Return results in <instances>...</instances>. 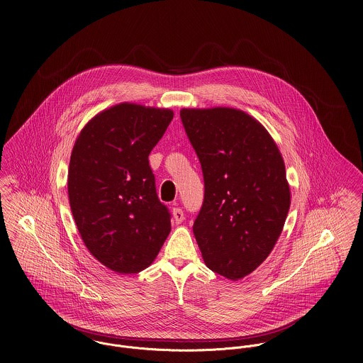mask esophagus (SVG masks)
Wrapping results in <instances>:
<instances>
[{
  "mask_svg": "<svg viewBox=\"0 0 363 363\" xmlns=\"http://www.w3.org/2000/svg\"><path fill=\"white\" fill-rule=\"evenodd\" d=\"M172 213H173V218H174L176 223H182L184 220V212H183L182 208H173Z\"/></svg>",
  "mask_w": 363,
  "mask_h": 363,
  "instance_id": "obj_1",
  "label": "esophagus"
}]
</instances>
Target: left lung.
Wrapping results in <instances>:
<instances>
[{
  "label": "left lung",
  "mask_w": 363,
  "mask_h": 363,
  "mask_svg": "<svg viewBox=\"0 0 363 363\" xmlns=\"http://www.w3.org/2000/svg\"><path fill=\"white\" fill-rule=\"evenodd\" d=\"M204 174L193 232L209 269L232 281L272 252L291 206L282 155L255 117L233 107L182 108Z\"/></svg>",
  "instance_id": "8db88e82"
}]
</instances>
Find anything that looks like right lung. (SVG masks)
<instances>
[{
	"mask_svg": "<svg viewBox=\"0 0 363 363\" xmlns=\"http://www.w3.org/2000/svg\"><path fill=\"white\" fill-rule=\"evenodd\" d=\"M172 118L170 108L114 104L75 140L69 207L89 253L114 272L150 267L170 233V213L157 199L148 156Z\"/></svg>",
	"mask_w": 363,
	"mask_h": 363,
	"instance_id": "obj_1",
	"label": "right lung"
}]
</instances>
